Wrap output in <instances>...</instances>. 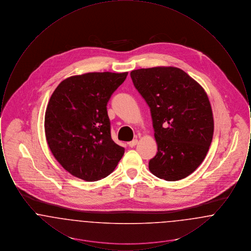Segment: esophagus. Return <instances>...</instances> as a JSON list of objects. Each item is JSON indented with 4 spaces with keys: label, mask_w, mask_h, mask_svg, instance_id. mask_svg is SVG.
Returning <instances> with one entry per match:
<instances>
[{
    "label": "esophagus",
    "mask_w": 251,
    "mask_h": 251,
    "mask_svg": "<svg viewBox=\"0 0 251 251\" xmlns=\"http://www.w3.org/2000/svg\"><path fill=\"white\" fill-rule=\"evenodd\" d=\"M138 143V140L137 139H133L132 141L131 142H129V147H131V148H133V147H135V145Z\"/></svg>",
    "instance_id": "obj_1"
}]
</instances>
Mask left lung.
Returning <instances> with one entry per match:
<instances>
[{
    "instance_id": "8db88e82",
    "label": "left lung",
    "mask_w": 251,
    "mask_h": 251,
    "mask_svg": "<svg viewBox=\"0 0 251 251\" xmlns=\"http://www.w3.org/2000/svg\"><path fill=\"white\" fill-rule=\"evenodd\" d=\"M133 85L151 108L157 153L150 171L160 179H184L201 164L214 134L210 100L202 86L175 67L131 72Z\"/></svg>"
}]
</instances>
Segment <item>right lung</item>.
Here are the masks:
<instances>
[{
	"label": "right lung",
	"instance_id": "obj_1",
	"mask_svg": "<svg viewBox=\"0 0 251 251\" xmlns=\"http://www.w3.org/2000/svg\"><path fill=\"white\" fill-rule=\"evenodd\" d=\"M128 72H89L62 81L49 100L45 134L49 148L74 177L95 181L118 166L124 148L111 137L108 100Z\"/></svg>",
	"mask_w": 251,
	"mask_h": 251
}]
</instances>
